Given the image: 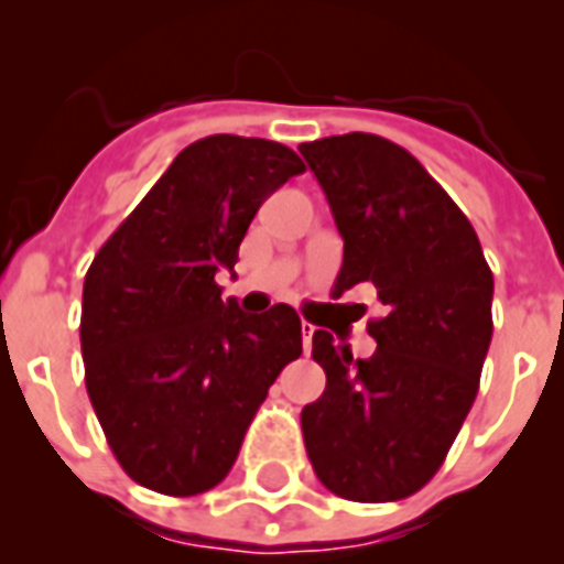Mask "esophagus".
Listing matches in <instances>:
<instances>
[{"label":"esophagus","instance_id":"1","mask_svg":"<svg viewBox=\"0 0 564 564\" xmlns=\"http://www.w3.org/2000/svg\"><path fill=\"white\" fill-rule=\"evenodd\" d=\"M314 325L311 322H302V345H305V354L311 350V345H314Z\"/></svg>","mask_w":564,"mask_h":564}]
</instances>
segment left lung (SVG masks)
Listing matches in <instances>:
<instances>
[{
  "label": "left lung",
  "mask_w": 564,
  "mask_h": 564,
  "mask_svg": "<svg viewBox=\"0 0 564 564\" xmlns=\"http://www.w3.org/2000/svg\"><path fill=\"white\" fill-rule=\"evenodd\" d=\"M345 239L334 293L377 288V354L354 359L328 330L314 359L328 384L302 411L319 482L350 502H397L442 468L479 391L494 334V273L468 216L391 139L345 133L300 144Z\"/></svg>",
  "instance_id": "left-lung-1"
}]
</instances>
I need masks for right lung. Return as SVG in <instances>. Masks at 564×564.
Instances as JSON below:
<instances>
[{"label": "right lung", "mask_w": 564, "mask_h": 564, "mask_svg": "<svg viewBox=\"0 0 564 564\" xmlns=\"http://www.w3.org/2000/svg\"><path fill=\"white\" fill-rule=\"evenodd\" d=\"M305 171L271 139L187 144L90 262L82 359L105 440L133 482L196 497L234 468L245 431L302 354L291 305L248 316L223 300L259 205Z\"/></svg>", "instance_id": "add662e5"}]
</instances>
